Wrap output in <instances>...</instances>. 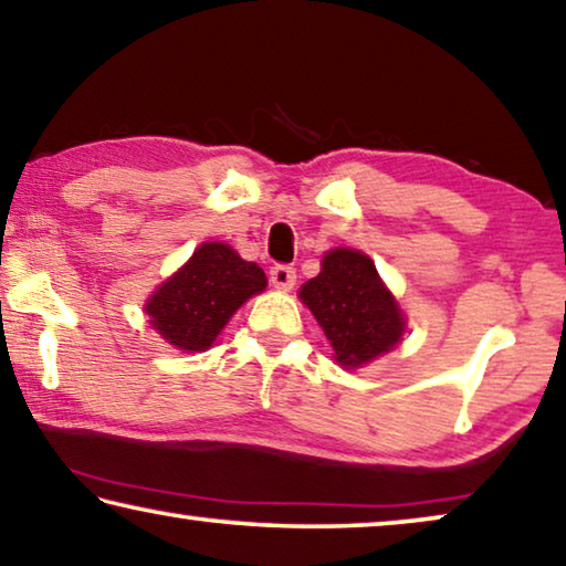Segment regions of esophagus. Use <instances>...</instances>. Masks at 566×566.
<instances>
[{"instance_id": "1", "label": "esophagus", "mask_w": 566, "mask_h": 566, "mask_svg": "<svg viewBox=\"0 0 566 566\" xmlns=\"http://www.w3.org/2000/svg\"><path fill=\"white\" fill-rule=\"evenodd\" d=\"M269 280H272L276 290H292L294 282H297V272H294V266L274 264L269 269Z\"/></svg>"}]
</instances>
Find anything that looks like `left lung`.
Segmentation results:
<instances>
[{"label":"left lung","mask_w":566,"mask_h":566,"mask_svg":"<svg viewBox=\"0 0 566 566\" xmlns=\"http://www.w3.org/2000/svg\"><path fill=\"white\" fill-rule=\"evenodd\" d=\"M300 297L317 317L340 366H364L391 350L403 333L401 310L374 261L353 249H333L323 272L302 284Z\"/></svg>","instance_id":"8db88e82"}]
</instances>
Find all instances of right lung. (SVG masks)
Segmentation results:
<instances>
[{
	"instance_id": "obj_1",
	"label": "right lung",
	"mask_w": 566,
	"mask_h": 566,
	"mask_svg": "<svg viewBox=\"0 0 566 566\" xmlns=\"http://www.w3.org/2000/svg\"><path fill=\"white\" fill-rule=\"evenodd\" d=\"M266 286L254 261L226 243L210 241L147 302L155 331L180 350H206L251 294Z\"/></svg>"
}]
</instances>
